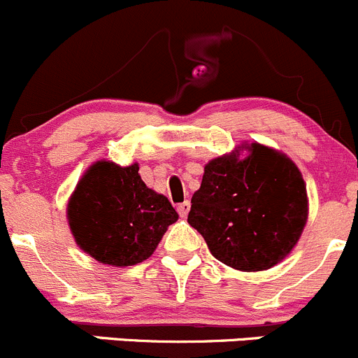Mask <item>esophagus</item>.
Wrapping results in <instances>:
<instances>
[{"label": "esophagus", "mask_w": 358, "mask_h": 358, "mask_svg": "<svg viewBox=\"0 0 358 358\" xmlns=\"http://www.w3.org/2000/svg\"><path fill=\"white\" fill-rule=\"evenodd\" d=\"M189 208H191L189 201H182V203H179L178 205V212H179L180 217H186L187 212H189Z\"/></svg>", "instance_id": "1"}]
</instances>
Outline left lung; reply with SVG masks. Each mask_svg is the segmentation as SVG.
Wrapping results in <instances>:
<instances>
[{
  "label": "left lung",
  "instance_id": "1",
  "mask_svg": "<svg viewBox=\"0 0 358 358\" xmlns=\"http://www.w3.org/2000/svg\"><path fill=\"white\" fill-rule=\"evenodd\" d=\"M212 158L191 198L187 222L215 259L240 271H264L291 254L308 221L298 165L259 143Z\"/></svg>",
  "mask_w": 358,
  "mask_h": 358
}]
</instances>
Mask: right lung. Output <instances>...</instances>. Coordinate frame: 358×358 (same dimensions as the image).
<instances>
[{"label":"right lung","instance_id":"add662e5","mask_svg":"<svg viewBox=\"0 0 358 358\" xmlns=\"http://www.w3.org/2000/svg\"><path fill=\"white\" fill-rule=\"evenodd\" d=\"M66 215L76 245L118 268L146 261L179 219L169 198L144 184L139 164L120 167L109 160L95 162L81 176Z\"/></svg>","mask_w":358,"mask_h":358}]
</instances>
